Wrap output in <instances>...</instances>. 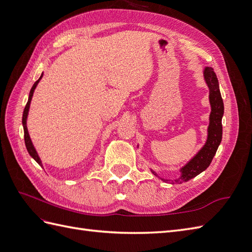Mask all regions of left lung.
I'll return each mask as SVG.
<instances>
[{"label": "left lung", "instance_id": "1", "mask_svg": "<svg viewBox=\"0 0 252 252\" xmlns=\"http://www.w3.org/2000/svg\"><path fill=\"white\" fill-rule=\"evenodd\" d=\"M204 79L209 88V102L211 106L207 141H206L203 148L181 169V177L177 180L171 181L172 184H174V183L175 184L177 183L181 184L183 182H187L207 169V167L210 165L213 157L216 155L220 141H222V118L224 114V103L222 95H220L217 74L211 67H205ZM151 172L158 177V174L152 169ZM162 181L169 182V180L165 179H162Z\"/></svg>", "mask_w": 252, "mask_h": 252}]
</instances>
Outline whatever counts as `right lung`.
Wrapping results in <instances>:
<instances>
[{
	"mask_svg": "<svg viewBox=\"0 0 252 252\" xmlns=\"http://www.w3.org/2000/svg\"><path fill=\"white\" fill-rule=\"evenodd\" d=\"M42 77H43V74L41 75L40 79L37 80V81L33 84V86L32 87V90H30L29 97H28V102H27V104H26V106H25V108H24V112H23V119H22L23 128H24V140H25V145H26V148H27L28 154H29L30 156H32V158H34V161H35L37 164H40L41 166H42L41 158H39V156H37L36 151H35V149H34V147H33V145H32V140H30V136H29V133H28V129H27V126H26V121H27V116H28L29 107H30V102H32V95H33V91H34V89H35V87H36V85H37V83H39L40 80L42 79Z\"/></svg>",
	"mask_w": 252,
	"mask_h": 252,
	"instance_id": "1",
	"label": "right lung"
}]
</instances>
